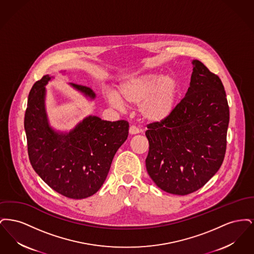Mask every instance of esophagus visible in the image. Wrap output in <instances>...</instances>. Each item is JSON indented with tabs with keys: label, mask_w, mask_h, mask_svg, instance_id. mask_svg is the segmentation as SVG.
Here are the masks:
<instances>
[{
	"label": "esophagus",
	"mask_w": 254,
	"mask_h": 254,
	"mask_svg": "<svg viewBox=\"0 0 254 254\" xmlns=\"http://www.w3.org/2000/svg\"><path fill=\"white\" fill-rule=\"evenodd\" d=\"M140 132L139 131V128L137 127H135V126H130V127H129V133L133 135V134H138V133Z\"/></svg>",
	"instance_id": "1"
}]
</instances>
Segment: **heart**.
Listing matches in <instances>:
<instances>
[{"label":"heart","instance_id":"1","mask_svg":"<svg viewBox=\"0 0 254 254\" xmlns=\"http://www.w3.org/2000/svg\"><path fill=\"white\" fill-rule=\"evenodd\" d=\"M178 91V81L172 74L141 73L123 81L118 88L120 97L111 93L109 102L116 108L121 107L120 99L127 105H138V111L145 121L160 123L173 112Z\"/></svg>","mask_w":254,"mask_h":254}]
</instances>
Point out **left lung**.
I'll use <instances>...</instances> for the list:
<instances>
[{
  "label": "left lung",
  "instance_id": "1",
  "mask_svg": "<svg viewBox=\"0 0 254 254\" xmlns=\"http://www.w3.org/2000/svg\"><path fill=\"white\" fill-rule=\"evenodd\" d=\"M186 96L168 119L147 126L148 175L166 192L187 195L205 186L225 158L230 109L224 85L200 61Z\"/></svg>",
  "mask_w": 254,
  "mask_h": 254
}]
</instances>
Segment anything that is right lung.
Instances as JSON below:
<instances>
[{
  "label": "right lung",
  "instance_id": "right-lung-1",
  "mask_svg": "<svg viewBox=\"0 0 254 254\" xmlns=\"http://www.w3.org/2000/svg\"><path fill=\"white\" fill-rule=\"evenodd\" d=\"M45 75L32 86L24 115V129L30 164L49 187L67 198L84 199L100 190L118 148L128 136V123L104 121L87 116L69 132L54 130L46 111ZM94 99L91 88L70 84Z\"/></svg>",
  "mask_w": 254,
  "mask_h": 254
}]
</instances>
